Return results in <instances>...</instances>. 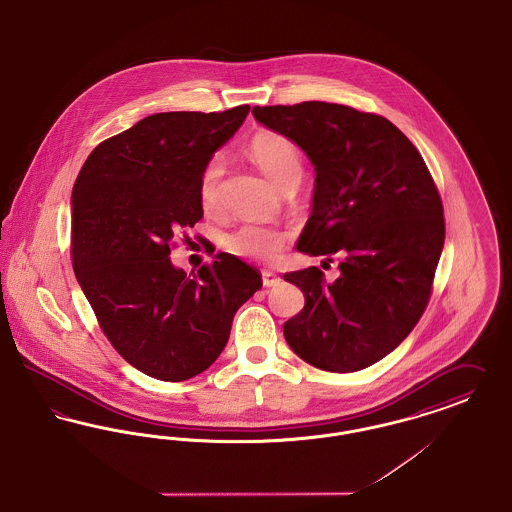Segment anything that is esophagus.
I'll return each instance as SVG.
<instances>
[{"instance_id":"obj_1","label":"esophagus","mask_w":512,"mask_h":512,"mask_svg":"<svg viewBox=\"0 0 512 512\" xmlns=\"http://www.w3.org/2000/svg\"><path fill=\"white\" fill-rule=\"evenodd\" d=\"M282 282V278L278 276V274H274L272 271H263V284L267 286V288H274V286H278Z\"/></svg>"}]
</instances>
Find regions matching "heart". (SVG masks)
Listing matches in <instances>:
<instances>
[{"label":"heart","mask_w":512,"mask_h":512,"mask_svg":"<svg viewBox=\"0 0 512 512\" xmlns=\"http://www.w3.org/2000/svg\"><path fill=\"white\" fill-rule=\"evenodd\" d=\"M249 156L261 172L278 187L300 180L301 156L298 147L284 135L259 131L249 141ZM222 176V160L216 156L205 166L199 178V201L205 211L218 205V181ZM286 241L284 232L259 222H245L226 236V249L243 259L272 261L278 257Z\"/></svg>","instance_id":"obj_1"}]
</instances>
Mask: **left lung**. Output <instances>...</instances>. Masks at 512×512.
Returning a JSON list of instances; mask_svg holds the SVG:
<instances>
[{"mask_svg": "<svg viewBox=\"0 0 512 512\" xmlns=\"http://www.w3.org/2000/svg\"><path fill=\"white\" fill-rule=\"evenodd\" d=\"M253 118L296 143L315 166L311 216L298 251L338 257L286 272L305 305L284 323L301 360L360 371L412 332L431 296L445 243L443 203L418 149L391 121L329 102L255 106Z\"/></svg>", "mask_w": 512, "mask_h": 512, "instance_id": "left-lung-1", "label": "left lung"}]
</instances>
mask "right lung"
Masks as SVG:
<instances>
[{
  "instance_id": "1",
  "label": "right lung",
  "mask_w": 512,
  "mask_h": 512,
  "mask_svg": "<svg viewBox=\"0 0 512 512\" xmlns=\"http://www.w3.org/2000/svg\"><path fill=\"white\" fill-rule=\"evenodd\" d=\"M226 112H162L100 143L71 193V259L100 329L123 360L160 381H185L222 354L236 311L261 274L236 255L187 274L170 247L203 218L199 178L241 127Z\"/></svg>"
}]
</instances>
